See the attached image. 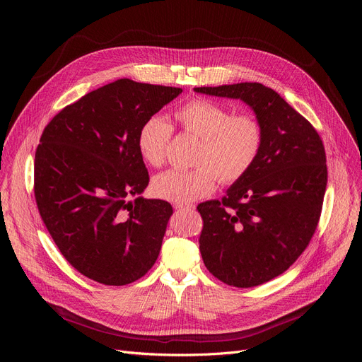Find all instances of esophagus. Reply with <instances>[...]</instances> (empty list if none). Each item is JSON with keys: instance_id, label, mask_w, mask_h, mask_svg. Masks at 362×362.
<instances>
[{"instance_id": "esophagus-1", "label": "esophagus", "mask_w": 362, "mask_h": 362, "mask_svg": "<svg viewBox=\"0 0 362 362\" xmlns=\"http://www.w3.org/2000/svg\"><path fill=\"white\" fill-rule=\"evenodd\" d=\"M176 210H194L195 205L194 204H175Z\"/></svg>"}]
</instances>
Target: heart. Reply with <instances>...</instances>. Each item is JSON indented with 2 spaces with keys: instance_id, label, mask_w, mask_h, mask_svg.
Here are the masks:
<instances>
[{
  "instance_id": "heart-1",
  "label": "heart",
  "mask_w": 362,
  "mask_h": 362,
  "mask_svg": "<svg viewBox=\"0 0 362 362\" xmlns=\"http://www.w3.org/2000/svg\"><path fill=\"white\" fill-rule=\"evenodd\" d=\"M173 117L185 135L199 138L192 168H170L152 179L156 197L189 204L211 195L217 182L232 185L243 179L257 163L264 142V126L252 112L233 111L208 98H192L177 107ZM173 127L160 116L148 117L138 132V149L151 167L167 157Z\"/></svg>"
}]
</instances>
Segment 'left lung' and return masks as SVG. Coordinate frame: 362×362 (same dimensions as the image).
<instances>
[{"label": "left lung", "mask_w": 362, "mask_h": 362, "mask_svg": "<svg viewBox=\"0 0 362 362\" xmlns=\"http://www.w3.org/2000/svg\"><path fill=\"white\" fill-rule=\"evenodd\" d=\"M195 90L242 100L264 126L250 173L221 201L197 206L208 272L229 286L254 288L286 272L315 233L327 186L325 145L313 124L272 88L245 82Z\"/></svg>", "instance_id": "8db88e82"}]
</instances>
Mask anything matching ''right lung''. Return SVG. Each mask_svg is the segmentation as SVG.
Instances as JSON below:
<instances>
[{
    "label": "right lung",
    "instance_id": "1",
    "mask_svg": "<svg viewBox=\"0 0 362 362\" xmlns=\"http://www.w3.org/2000/svg\"><path fill=\"white\" fill-rule=\"evenodd\" d=\"M180 88L119 79L64 107L35 152V199L57 248L107 286L145 276L158 258L173 208L139 195L149 175L138 149L142 123Z\"/></svg>",
    "mask_w": 362,
    "mask_h": 362
}]
</instances>
